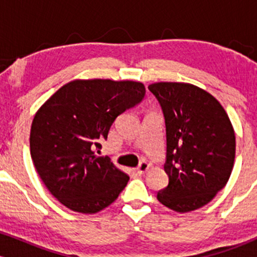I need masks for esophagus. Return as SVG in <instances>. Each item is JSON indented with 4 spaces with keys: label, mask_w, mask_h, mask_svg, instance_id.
I'll use <instances>...</instances> for the list:
<instances>
[{
    "label": "esophagus",
    "mask_w": 257,
    "mask_h": 257,
    "mask_svg": "<svg viewBox=\"0 0 257 257\" xmlns=\"http://www.w3.org/2000/svg\"><path fill=\"white\" fill-rule=\"evenodd\" d=\"M150 168V164L147 163V162H145V161H143L141 162L140 164H139V167L137 168V173L138 174H143V173H145L147 169H149Z\"/></svg>",
    "instance_id": "1"
}]
</instances>
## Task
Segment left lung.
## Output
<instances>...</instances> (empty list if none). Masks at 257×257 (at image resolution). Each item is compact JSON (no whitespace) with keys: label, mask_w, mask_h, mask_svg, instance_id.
<instances>
[{"label":"left lung","mask_w":257,"mask_h":257,"mask_svg":"<svg viewBox=\"0 0 257 257\" xmlns=\"http://www.w3.org/2000/svg\"><path fill=\"white\" fill-rule=\"evenodd\" d=\"M166 119L169 184L157 199L178 213L208 204L231 176L235 135L225 108L210 93L190 83L149 85Z\"/></svg>","instance_id":"obj_1"}]
</instances>
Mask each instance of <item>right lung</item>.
<instances>
[{
    "label": "right lung",
    "mask_w": 257,
    "mask_h": 257,
    "mask_svg": "<svg viewBox=\"0 0 257 257\" xmlns=\"http://www.w3.org/2000/svg\"><path fill=\"white\" fill-rule=\"evenodd\" d=\"M135 81L75 79L38 108L30 131V153L48 191L70 210L95 214L117 199L129 176L93 151L107 139L118 114L141 101Z\"/></svg>",
    "instance_id": "right-lung-1"
}]
</instances>
